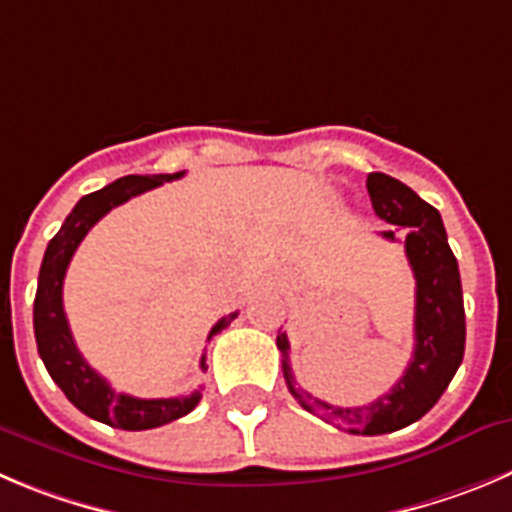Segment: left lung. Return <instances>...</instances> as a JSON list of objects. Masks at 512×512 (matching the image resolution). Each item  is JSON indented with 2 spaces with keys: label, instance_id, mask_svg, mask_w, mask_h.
I'll use <instances>...</instances> for the list:
<instances>
[{
  "label": "left lung",
  "instance_id": "obj_1",
  "mask_svg": "<svg viewBox=\"0 0 512 512\" xmlns=\"http://www.w3.org/2000/svg\"><path fill=\"white\" fill-rule=\"evenodd\" d=\"M374 212L389 224L407 229V260L417 280V305H414V353L407 371L391 386L389 394L379 396L366 407H333L315 399L308 391L295 389L290 369V343L278 333V348L283 353V376L290 394L300 407L321 417L323 422L351 434H386L404 429L422 419L450 386L465 356V305H462L460 267L447 242L442 217L417 191L386 174L366 176ZM384 240L396 242L394 232H381Z\"/></svg>",
  "mask_w": 512,
  "mask_h": 512
}]
</instances>
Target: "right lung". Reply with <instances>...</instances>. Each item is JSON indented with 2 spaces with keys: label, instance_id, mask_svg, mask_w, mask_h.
Instances as JSON below:
<instances>
[{
  "label": "right lung",
  "instance_id": "1",
  "mask_svg": "<svg viewBox=\"0 0 512 512\" xmlns=\"http://www.w3.org/2000/svg\"><path fill=\"white\" fill-rule=\"evenodd\" d=\"M179 176H184V171H179V174L123 176V179L80 199L73 212L68 214V219L62 222L60 232L47 245L40 278H37L35 338L47 374L80 412L108 424V427L128 429V432L154 429L184 417L197 407L202 391H194L189 396H171V399H136L131 394H116L98 371L90 369L88 361L80 356L78 346H75L68 318H65V308H62V280H65V272H68L78 245L100 217H105L113 207L128 202L131 197H138L143 191L156 189L164 181H174ZM234 318H237V313L219 318L209 331V338L227 328ZM202 369L207 371L204 356Z\"/></svg>",
  "mask_w": 512,
  "mask_h": 512
}]
</instances>
